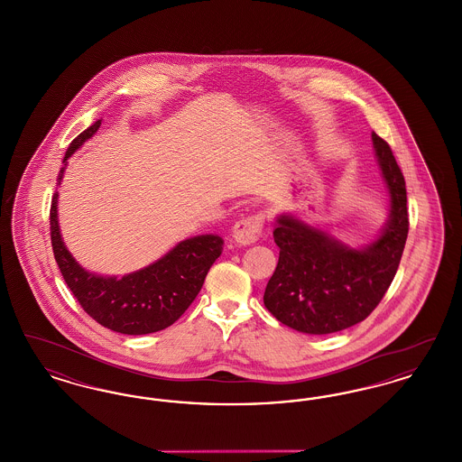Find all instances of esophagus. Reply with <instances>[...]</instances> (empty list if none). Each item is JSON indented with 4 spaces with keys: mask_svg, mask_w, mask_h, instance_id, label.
I'll list each match as a JSON object with an SVG mask.
<instances>
[{
    "mask_svg": "<svg viewBox=\"0 0 462 462\" xmlns=\"http://www.w3.org/2000/svg\"><path fill=\"white\" fill-rule=\"evenodd\" d=\"M263 221L264 217L260 213L253 215V217H247V218H242L232 228V239L237 244H241V245L254 244L262 236Z\"/></svg>",
    "mask_w": 462,
    "mask_h": 462,
    "instance_id": "1",
    "label": "esophagus"
}]
</instances>
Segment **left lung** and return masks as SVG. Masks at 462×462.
<instances>
[{
	"label": "left lung",
	"instance_id": "left-lung-1",
	"mask_svg": "<svg viewBox=\"0 0 462 462\" xmlns=\"http://www.w3.org/2000/svg\"><path fill=\"white\" fill-rule=\"evenodd\" d=\"M374 154L388 189V220L362 245L292 213L275 217L279 263L264 289L268 311L287 328L330 334L362 322L395 277L409 234L405 180L390 145L373 133Z\"/></svg>",
	"mask_w": 462,
	"mask_h": 462
}]
</instances>
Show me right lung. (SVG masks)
I'll list each match as a JSON object with an SVG mask.
<instances>
[{"mask_svg":"<svg viewBox=\"0 0 462 462\" xmlns=\"http://www.w3.org/2000/svg\"><path fill=\"white\" fill-rule=\"evenodd\" d=\"M100 125L102 119L69 145L57 185L64 178L69 157L98 132ZM50 230L55 262L79 305L100 326L130 336L151 334L175 324L196 300L225 244L217 234L194 236L175 244L152 263L117 277L89 272L70 254L59 225V192L51 199Z\"/></svg>","mask_w":462,"mask_h":462,"instance_id":"obj_1","label":"right lung"}]
</instances>
